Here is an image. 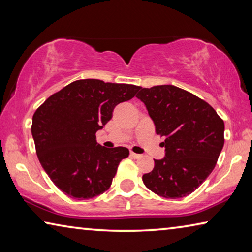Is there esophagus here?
Returning a JSON list of instances; mask_svg holds the SVG:
<instances>
[{
    "label": "esophagus",
    "instance_id": "34e87169",
    "mask_svg": "<svg viewBox=\"0 0 252 252\" xmlns=\"http://www.w3.org/2000/svg\"><path fill=\"white\" fill-rule=\"evenodd\" d=\"M130 156L132 157V158H134V159H138V158H140V157H141V156H140V155H138V153H134V152H130Z\"/></svg>",
    "mask_w": 252,
    "mask_h": 252
}]
</instances>
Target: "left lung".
<instances>
[{"mask_svg": "<svg viewBox=\"0 0 252 252\" xmlns=\"http://www.w3.org/2000/svg\"><path fill=\"white\" fill-rule=\"evenodd\" d=\"M136 97L146 105L157 134L165 138V156L155 160L143 183L168 199L192 193L216 167L224 143L223 120L206 101L171 84L140 88Z\"/></svg>", "mask_w": 252, "mask_h": 252, "instance_id": "8db88e82", "label": "left lung"}]
</instances>
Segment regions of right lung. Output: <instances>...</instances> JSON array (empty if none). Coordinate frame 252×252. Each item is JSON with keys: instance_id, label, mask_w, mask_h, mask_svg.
Returning a JSON list of instances; mask_svg holds the SVG:
<instances>
[{"instance_id": "right-lung-1", "label": "right lung", "mask_w": 252, "mask_h": 252, "mask_svg": "<svg viewBox=\"0 0 252 252\" xmlns=\"http://www.w3.org/2000/svg\"><path fill=\"white\" fill-rule=\"evenodd\" d=\"M139 89L96 79L78 80L51 95L35 111L31 130L36 155L62 192L84 200L109 189L129 150L102 147L95 133L112 118L113 109L131 100Z\"/></svg>"}]
</instances>
